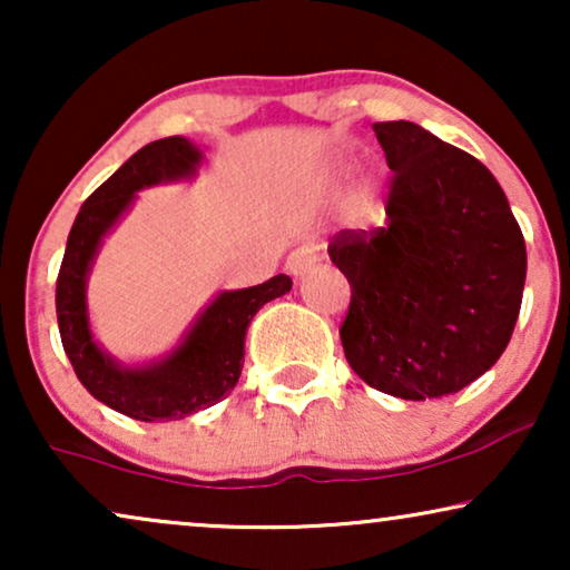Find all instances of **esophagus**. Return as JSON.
<instances>
[{
  "instance_id": "obj_1",
  "label": "esophagus",
  "mask_w": 570,
  "mask_h": 570,
  "mask_svg": "<svg viewBox=\"0 0 570 570\" xmlns=\"http://www.w3.org/2000/svg\"><path fill=\"white\" fill-rule=\"evenodd\" d=\"M316 264V246L314 244H303L298 248H293L285 259V269L293 279H301L306 272Z\"/></svg>"
}]
</instances>
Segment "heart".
<instances>
[{"mask_svg":"<svg viewBox=\"0 0 570 570\" xmlns=\"http://www.w3.org/2000/svg\"><path fill=\"white\" fill-rule=\"evenodd\" d=\"M386 217V199L376 176H363L347 197V220L361 230H371Z\"/></svg>","mask_w":570,"mask_h":570,"instance_id":"b5f03b06","label":"heart"}]
</instances>
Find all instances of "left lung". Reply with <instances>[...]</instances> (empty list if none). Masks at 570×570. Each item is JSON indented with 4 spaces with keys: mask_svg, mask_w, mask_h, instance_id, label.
<instances>
[{
    "mask_svg": "<svg viewBox=\"0 0 570 570\" xmlns=\"http://www.w3.org/2000/svg\"><path fill=\"white\" fill-rule=\"evenodd\" d=\"M392 168L386 228L342 230L340 337L365 384L400 400L456 394L495 365L517 326L527 246L495 176L412 121L373 124Z\"/></svg>",
    "mask_w": 570,
    "mask_h": 570,
    "instance_id": "left-lung-1",
    "label": "left lung"
}]
</instances>
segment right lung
<instances>
[{
    "label": "right lung",
    "mask_w": 570,
    "mask_h": 570,
    "mask_svg": "<svg viewBox=\"0 0 570 570\" xmlns=\"http://www.w3.org/2000/svg\"><path fill=\"white\" fill-rule=\"evenodd\" d=\"M205 155L191 139L166 137L137 150L85 199L67 238L57 279V322L77 379L98 402L142 420L166 423L213 407L233 392L244 368L246 330L264 303L291 293L293 279L217 293L170 353L147 363H121L98 345L90 330L88 277L104 238L135 205L137 191L191 181Z\"/></svg>",
    "instance_id": "add662e5"
}]
</instances>
